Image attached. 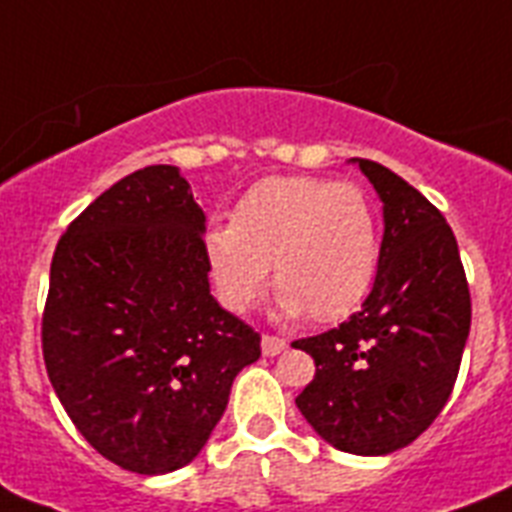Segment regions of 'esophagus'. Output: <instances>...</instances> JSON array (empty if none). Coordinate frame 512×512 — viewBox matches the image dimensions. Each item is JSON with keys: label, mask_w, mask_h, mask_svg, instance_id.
I'll use <instances>...</instances> for the list:
<instances>
[{"label": "esophagus", "mask_w": 512, "mask_h": 512, "mask_svg": "<svg viewBox=\"0 0 512 512\" xmlns=\"http://www.w3.org/2000/svg\"><path fill=\"white\" fill-rule=\"evenodd\" d=\"M260 347H263L265 357H276L286 350V339H278V336L265 334L263 342H260Z\"/></svg>", "instance_id": "obj_1"}]
</instances>
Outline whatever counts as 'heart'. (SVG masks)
Instances as JSON below:
<instances>
[{"instance_id":"1","label":"heart","mask_w":512,"mask_h":512,"mask_svg":"<svg viewBox=\"0 0 512 512\" xmlns=\"http://www.w3.org/2000/svg\"><path fill=\"white\" fill-rule=\"evenodd\" d=\"M381 260V223L355 184L268 178L239 199L231 228H210L205 263L220 305L249 313L268 289V265L281 318L334 323L371 292Z\"/></svg>"}]
</instances>
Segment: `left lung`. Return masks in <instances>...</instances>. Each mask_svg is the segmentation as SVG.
<instances>
[{"instance_id":"8db88e82","label":"left lung","mask_w":512,"mask_h":512,"mask_svg":"<svg viewBox=\"0 0 512 512\" xmlns=\"http://www.w3.org/2000/svg\"><path fill=\"white\" fill-rule=\"evenodd\" d=\"M350 162L381 199V260L360 313L292 344L315 360L297 407L336 450L389 455L415 442L450 400L471 331V294L444 215L384 165Z\"/></svg>"}]
</instances>
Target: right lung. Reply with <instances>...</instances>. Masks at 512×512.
<instances>
[{
    "mask_svg": "<svg viewBox=\"0 0 512 512\" xmlns=\"http://www.w3.org/2000/svg\"><path fill=\"white\" fill-rule=\"evenodd\" d=\"M205 213L176 165L99 194L57 242L41 347L83 439L126 471L197 458L260 334L210 294Z\"/></svg>",
    "mask_w": 512,
    "mask_h": 512,
    "instance_id": "1",
    "label": "right lung"
}]
</instances>
